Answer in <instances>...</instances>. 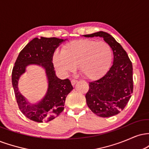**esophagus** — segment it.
I'll use <instances>...</instances> for the list:
<instances>
[{"instance_id":"esophagus-1","label":"esophagus","mask_w":149,"mask_h":149,"mask_svg":"<svg viewBox=\"0 0 149 149\" xmlns=\"http://www.w3.org/2000/svg\"><path fill=\"white\" fill-rule=\"evenodd\" d=\"M77 83H78V81H77V80H71V84H72L73 86H74V85H76Z\"/></svg>"}]
</instances>
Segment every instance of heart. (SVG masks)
I'll use <instances>...</instances> for the list:
<instances>
[{
	"label": "heart",
	"mask_w": 149,
	"mask_h": 149,
	"mask_svg": "<svg viewBox=\"0 0 149 149\" xmlns=\"http://www.w3.org/2000/svg\"><path fill=\"white\" fill-rule=\"evenodd\" d=\"M113 50L105 42L90 39L73 40L66 44L63 51H56L52 57L55 69L62 74L73 72L78 66L80 73L88 80L104 76L110 69Z\"/></svg>",
	"instance_id": "obj_1"
}]
</instances>
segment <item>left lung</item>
<instances>
[{
	"label": "left lung",
	"mask_w": 149,
	"mask_h": 149,
	"mask_svg": "<svg viewBox=\"0 0 149 149\" xmlns=\"http://www.w3.org/2000/svg\"><path fill=\"white\" fill-rule=\"evenodd\" d=\"M83 36L103 38L113 53V62L109 71L100 80L89 83V90L85 95L88 107L100 117L117 115L127 105L133 91L130 59L120 44L108 33L98 31Z\"/></svg>",
	"instance_id": "obj_1"
}]
</instances>
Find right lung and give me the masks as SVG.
Masks as SVG:
<instances>
[{
    "label": "right lung",
    "instance_id": "1",
    "mask_svg": "<svg viewBox=\"0 0 149 149\" xmlns=\"http://www.w3.org/2000/svg\"><path fill=\"white\" fill-rule=\"evenodd\" d=\"M67 39L35 38L19 52L12 72V83L20 111L26 117L38 123L52 120L64 110L66 97L73 86L69 79L61 80L56 76L52 57L56 49ZM36 65L45 70L48 90L45 96L36 103H30L18 90L20 77L27 66Z\"/></svg>",
    "mask_w": 149,
    "mask_h": 149
}]
</instances>
